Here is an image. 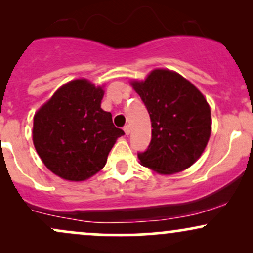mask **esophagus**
Here are the masks:
<instances>
[{
  "label": "esophagus",
  "instance_id": "esophagus-1",
  "mask_svg": "<svg viewBox=\"0 0 253 253\" xmlns=\"http://www.w3.org/2000/svg\"><path fill=\"white\" fill-rule=\"evenodd\" d=\"M124 132H125V134H126V135L129 134V133H130V127L128 126V125L124 127Z\"/></svg>",
  "mask_w": 253,
  "mask_h": 253
}]
</instances>
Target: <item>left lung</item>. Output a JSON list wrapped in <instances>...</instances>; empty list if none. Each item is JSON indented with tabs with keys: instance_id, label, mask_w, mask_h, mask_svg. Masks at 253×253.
I'll list each match as a JSON object with an SVG mask.
<instances>
[{
	"instance_id": "left-lung-1",
	"label": "left lung",
	"mask_w": 253,
	"mask_h": 253,
	"mask_svg": "<svg viewBox=\"0 0 253 253\" xmlns=\"http://www.w3.org/2000/svg\"><path fill=\"white\" fill-rule=\"evenodd\" d=\"M130 85L150 114L152 139L138 158L159 175H173L193 165L211 133V107L199 89L178 72L155 69Z\"/></svg>"
}]
</instances>
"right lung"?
<instances>
[{
  "label": "right lung",
  "instance_id": "1",
  "mask_svg": "<svg viewBox=\"0 0 253 253\" xmlns=\"http://www.w3.org/2000/svg\"><path fill=\"white\" fill-rule=\"evenodd\" d=\"M103 88L85 78L72 80L34 114V147L45 167L65 181H86L103 169L109 151L125 134L101 108Z\"/></svg>",
  "mask_w": 253,
  "mask_h": 253
}]
</instances>
